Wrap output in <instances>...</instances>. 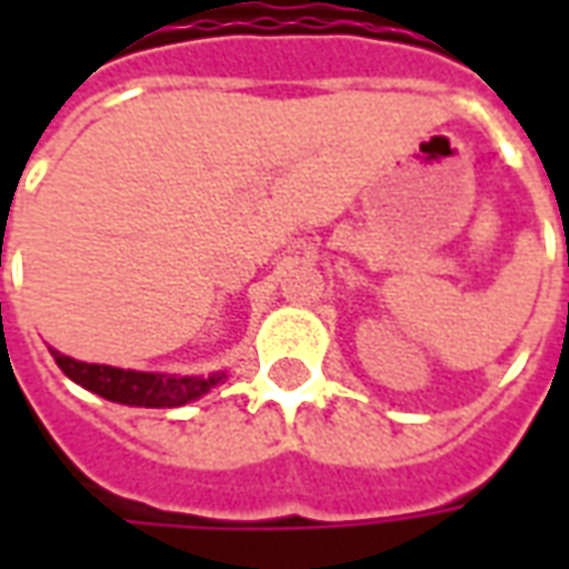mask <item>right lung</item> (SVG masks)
I'll use <instances>...</instances> for the list:
<instances>
[{"instance_id":"right-lung-1","label":"right lung","mask_w":569,"mask_h":569,"mask_svg":"<svg viewBox=\"0 0 569 569\" xmlns=\"http://www.w3.org/2000/svg\"><path fill=\"white\" fill-rule=\"evenodd\" d=\"M51 357L69 381L81 383L84 390L103 396L109 402L137 408H179L186 402H194L203 393H210L216 383L224 381V371H216L210 378H176V375H151V371L79 362V359L67 357L60 350H51Z\"/></svg>"}]
</instances>
